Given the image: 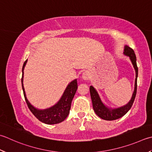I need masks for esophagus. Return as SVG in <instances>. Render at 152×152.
I'll use <instances>...</instances> for the list:
<instances>
[{
	"instance_id": "1",
	"label": "esophagus",
	"mask_w": 152,
	"mask_h": 152,
	"mask_svg": "<svg viewBox=\"0 0 152 152\" xmlns=\"http://www.w3.org/2000/svg\"><path fill=\"white\" fill-rule=\"evenodd\" d=\"M82 78L83 80H88L90 79V74H89V73L88 72H85L82 74Z\"/></svg>"
}]
</instances>
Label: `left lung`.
<instances>
[{
	"label": "left lung",
	"instance_id": "obj_1",
	"mask_svg": "<svg viewBox=\"0 0 152 152\" xmlns=\"http://www.w3.org/2000/svg\"><path fill=\"white\" fill-rule=\"evenodd\" d=\"M123 54L129 57L130 61L132 62V64L133 65V67L134 68L136 73L134 89L131 99H130L129 103H126L125 105L119 107L117 108L109 107L108 106L105 105L102 102V100L101 99L99 95L96 90V88L93 87L92 86H91L90 88L92 105H93L94 111L98 117H99L103 120L114 121L122 117L131 108L134 103V101L135 99L136 90H137V78L138 73V69L137 67V64H136V57L133 49H132L128 45L124 46Z\"/></svg>",
	"mask_w": 152,
	"mask_h": 152
}]
</instances>
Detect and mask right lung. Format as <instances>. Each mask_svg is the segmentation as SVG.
Here are the masks:
<instances>
[{"mask_svg":"<svg viewBox=\"0 0 152 152\" xmlns=\"http://www.w3.org/2000/svg\"><path fill=\"white\" fill-rule=\"evenodd\" d=\"M27 61H28V60L25 61L22 67V86L25 100L29 110L39 121H40L43 123L47 124H55L61 123V122L65 120V118L68 117V114H69L71 107V103H72L73 97L76 94L77 88H78L77 80L75 79L72 80V82L68 84L61 99L58 100V102L55 105L50 107L49 108L45 109H39L37 108H35L27 99L24 87H23V70H24Z\"/></svg>","mask_w":152,"mask_h":152,"instance_id":"right-lung-1","label":"right lung"}]
</instances>
